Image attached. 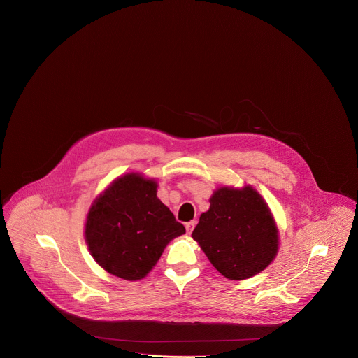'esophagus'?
<instances>
[{
    "label": "esophagus",
    "mask_w": 358,
    "mask_h": 358,
    "mask_svg": "<svg viewBox=\"0 0 358 358\" xmlns=\"http://www.w3.org/2000/svg\"><path fill=\"white\" fill-rule=\"evenodd\" d=\"M195 224H196V222H188L187 224H185V229H187V233L188 234H191L192 233V230H194V227H195Z\"/></svg>",
    "instance_id": "obj_1"
}]
</instances>
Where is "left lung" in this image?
<instances>
[{"instance_id":"left-lung-1","label":"left lung","mask_w":358,"mask_h":358,"mask_svg":"<svg viewBox=\"0 0 358 358\" xmlns=\"http://www.w3.org/2000/svg\"><path fill=\"white\" fill-rule=\"evenodd\" d=\"M192 231L210 264L227 279L243 280L262 272L276 257L279 237L264 198L250 185L223 187L209 199Z\"/></svg>"}]
</instances>
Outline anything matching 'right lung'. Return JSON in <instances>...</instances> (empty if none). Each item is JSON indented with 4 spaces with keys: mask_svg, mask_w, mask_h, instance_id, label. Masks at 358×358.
Wrapping results in <instances>:
<instances>
[{
    "mask_svg": "<svg viewBox=\"0 0 358 358\" xmlns=\"http://www.w3.org/2000/svg\"><path fill=\"white\" fill-rule=\"evenodd\" d=\"M157 184L125 174L100 194L89 209L85 238L94 261L124 280L145 278L166 245L185 233L156 195Z\"/></svg>",
    "mask_w": 358,
    "mask_h": 358,
    "instance_id": "obj_1",
    "label": "right lung"
}]
</instances>
